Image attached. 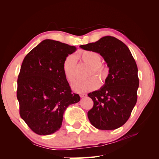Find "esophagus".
<instances>
[{
    "label": "esophagus",
    "instance_id": "esophagus-1",
    "mask_svg": "<svg viewBox=\"0 0 159 159\" xmlns=\"http://www.w3.org/2000/svg\"><path fill=\"white\" fill-rule=\"evenodd\" d=\"M80 96L81 98H84V97H85V96H87V95L84 94V93H80Z\"/></svg>",
    "mask_w": 159,
    "mask_h": 159
}]
</instances>
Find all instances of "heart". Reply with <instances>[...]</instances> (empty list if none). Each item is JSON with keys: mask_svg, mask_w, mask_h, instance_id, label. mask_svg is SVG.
Returning a JSON list of instances; mask_svg holds the SVG:
<instances>
[{"mask_svg": "<svg viewBox=\"0 0 159 159\" xmlns=\"http://www.w3.org/2000/svg\"><path fill=\"white\" fill-rule=\"evenodd\" d=\"M77 57L90 66L88 75H96L102 82H104L108 75V69L106 66L100 64L102 60L99 53L92 50L80 52ZM77 60L74 55L67 56L62 64L65 78L68 81H73L75 77V68ZM99 81L95 76H91L86 79L77 80L71 84V88L78 93H85L98 88Z\"/></svg>", "mask_w": 159, "mask_h": 159, "instance_id": "heart-1", "label": "heart"}]
</instances>
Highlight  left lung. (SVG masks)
<instances>
[{
  "label": "left lung",
  "instance_id": "left-lung-1",
  "mask_svg": "<svg viewBox=\"0 0 159 159\" xmlns=\"http://www.w3.org/2000/svg\"><path fill=\"white\" fill-rule=\"evenodd\" d=\"M80 47L99 53L109 68L105 84L88 93L93 102V108L88 113L90 123L101 130L121 127L129 119L137 100L138 69L131 52L123 42L111 36Z\"/></svg>",
  "mask_w": 159,
  "mask_h": 159
}]
</instances>
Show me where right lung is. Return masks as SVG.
<instances>
[{"instance_id": "obj_1", "label": "right lung", "mask_w": 159, "mask_h": 159, "mask_svg": "<svg viewBox=\"0 0 159 159\" xmlns=\"http://www.w3.org/2000/svg\"><path fill=\"white\" fill-rule=\"evenodd\" d=\"M77 50L58 41L46 39L26 56L17 81L20 115L32 131L48 135L61 127L70 105L80 102L71 93L62 64L65 57Z\"/></svg>"}]
</instances>
